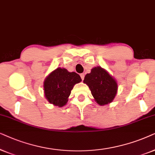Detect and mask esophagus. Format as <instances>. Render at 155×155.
Masks as SVG:
<instances>
[{
  "mask_svg": "<svg viewBox=\"0 0 155 155\" xmlns=\"http://www.w3.org/2000/svg\"><path fill=\"white\" fill-rule=\"evenodd\" d=\"M80 76H81V79L84 80V76H85V75H84V74H80Z\"/></svg>",
  "mask_w": 155,
  "mask_h": 155,
  "instance_id": "1",
  "label": "esophagus"
}]
</instances>
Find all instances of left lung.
<instances>
[{"label":"left lung","instance_id":"left-lung-1","mask_svg":"<svg viewBox=\"0 0 155 155\" xmlns=\"http://www.w3.org/2000/svg\"><path fill=\"white\" fill-rule=\"evenodd\" d=\"M84 82L88 86L92 96L101 106L112 102L117 94L115 80L100 67L92 69L91 73L85 76Z\"/></svg>","mask_w":155,"mask_h":155}]
</instances>
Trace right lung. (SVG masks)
<instances>
[{
	"mask_svg": "<svg viewBox=\"0 0 155 155\" xmlns=\"http://www.w3.org/2000/svg\"><path fill=\"white\" fill-rule=\"evenodd\" d=\"M81 81V77L76 72L57 68L45 79V96L50 104L62 107L67 104L74 86Z\"/></svg>",
	"mask_w": 155,
	"mask_h": 155,
	"instance_id": "add662e5",
	"label": "right lung"
}]
</instances>
